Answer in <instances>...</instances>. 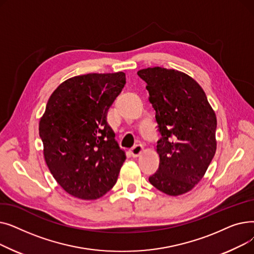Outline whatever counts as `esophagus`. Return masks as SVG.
Segmentation results:
<instances>
[{"instance_id": "obj_1", "label": "esophagus", "mask_w": 254, "mask_h": 254, "mask_svg": "<svg viewBox=\"0 0 254 254\" xmlns=\"http://www.w3.org/2000/svg\"><path fill=\"white\" fill-rule=\"evenodd\" d=\"M143 149H144L143 145L137 144V145H135L134 147L130 149V154H131L132 157H138L143 152Z\"/></svg>"}]
</instances>
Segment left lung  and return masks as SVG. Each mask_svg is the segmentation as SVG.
Segmentation results:
<instances>
[{
    "instance_id": "1",
    "label": "left lung",
    "mask_w": 254,
    "mask_h": 254,
    "mask_svg": "<svg viewBox=\"0 0 254 254\" xmlns=\"http://www.w3.org/2000/svg\"><path fill=\"white\" fill-rule=\"evenodd\" d=\"M162 138L158 171L149 177L168 195L190 191L202 180L216 151L217 120L206 93L190 75L162 66L142 69Z\"/></svg>"
}]
</instances>
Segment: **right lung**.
Listing matches in <instances>:
<instances>
[{"mask_svg":"<svg viewBox=\"0 0 254 254\" xmlns=\"http://www.w3.org/2000/svg\"><path fill=\"white\" fill-rule=\"evenodd\" d=\"M126 84L124 72L66 79L51 93L39 122L43 154L64 191L97 199L117 181L126 152L107 123V113Z\"/></svg>","mask_w":254,"mask_h":254,"instance_id":"right-lung-1","label":"right lung"}]
</instances>
